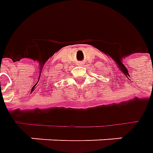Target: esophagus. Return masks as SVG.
<instances>
[{
    "label": "esophagus",
    "mask_w": 153,
    "mask_h": 153,
    "mask_svg": "<svg viewBox=\"0 0 153 153\" xmlns=\"http://www.w3.org/2000/svg\"><path fill=\"white\" fill-rule=\"evenodd\" d=\"M82 63H81V62H80V63H78L77 65H82Z\"/></svg>",
    "instance_id": "34e87169"
}]
</instances>
